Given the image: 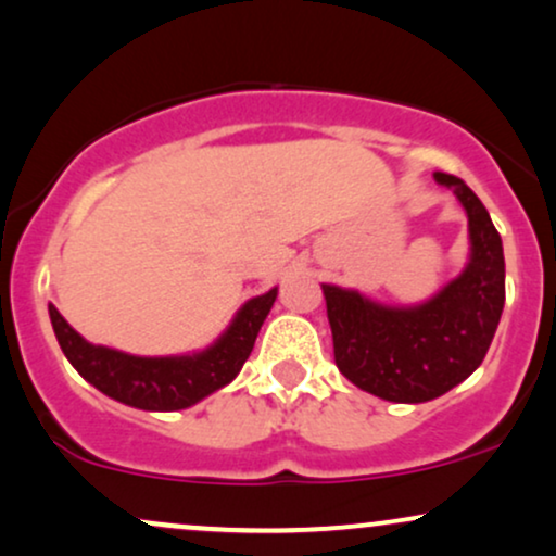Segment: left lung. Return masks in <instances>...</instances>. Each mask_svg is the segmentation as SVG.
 Wrapping results in <instances>:
<instances>
[{
    "instance_id": "left-lung-1",
    "label": "left lung",
    "mask_w": 556,
    "mask_h": 556,
    "mask_svg": "<svg viewBox=\"0 0 556 556\" xmlns=\"http://www.w3.org/2000/svg\"><path fill=\"white\" fill-rule=\"evenodd\" d=\"M469 214L471 261L456 282L419 307H383L324 285L333 363L363 391L422 404L466 380L490 350L505 305L503 240L464 180L434 173Z\"/></svg>"
}]
</instances>
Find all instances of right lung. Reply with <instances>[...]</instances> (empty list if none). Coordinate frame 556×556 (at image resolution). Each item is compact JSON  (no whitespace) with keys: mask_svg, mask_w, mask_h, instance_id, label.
<instances>
[{"mask_svg":"<svg viewBox=\"0 0 556 556\" xmlns=\"http://www.w3.org/2000/svg\"><path fill=\"white\" fill-rule=\"evenodd\" d=\"M274 300L277 290L249 300L230 329L210 350L193 357H134L85 342L53 305H49V316L59 346L87 383L137 409L176 412L197 404L238 376Z\"/></svg>","mask_w":556,"mask_h":556,"instance_id":"1","label":"right lung"}]
</instances>
